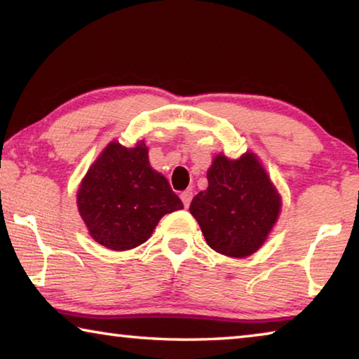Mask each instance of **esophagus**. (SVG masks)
Segmentation results:
<instances>
[{
  "label": "esophagus",
  "instance_id": "1",
  "mask_svg": "<svg viewBox=\"0 0 359 359\" xmlns=\"http://www.w3.org/2000/svg\"><path fill=\"white\" fill-rule=\"evenodd\" d=\"M191 198H193V191L191 190H185V191L180 193V199H182V203H184L185 208H188V205H190Z\"/></svg>",
  "mask_w": 359,
  "mask_h": 359
}]
</instances>
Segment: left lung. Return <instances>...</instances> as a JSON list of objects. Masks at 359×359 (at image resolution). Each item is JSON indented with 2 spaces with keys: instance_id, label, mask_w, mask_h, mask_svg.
I'll use <instances>...</instances> for the list:
<instances>
[{
  "instance_id": "8db88e82",
  "label": "left lung",
  "mask_w": 359,
  "mask_h": 359,
  "mask_svg": "<svg viewBox=\"0 0 359 359\" xmlns=\"http://www.w3.org/2000/svg\"><path fill=\"white\" fill-rule=\"evenodd\" d=\"M208 190L190 204L205 242L215 252L245 258L267 239L280 214L282 199L253 154L238 160L217 155L208 171Z\"/></svg>"
}]
</instances>
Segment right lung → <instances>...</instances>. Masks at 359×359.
I'll return each mask as SVG.
<instances>
[{"mask_svg": "<svg viewBox=\"0 0 359 359\" xmlns=\"http://www.w3.org/2000/svg\"><path fill=\"white\" fill-rule=\"evenodd\" d=\"M77 208L88 233L111 250L144 244L160 218L184 204L165 175L154 171L141 141L128 149L111 142L85 175Z\"/></svg>", "mask_w": 359, "mask_h": 359, "instance_id": "add662e5", "label": "right lung"}]
</instances>
